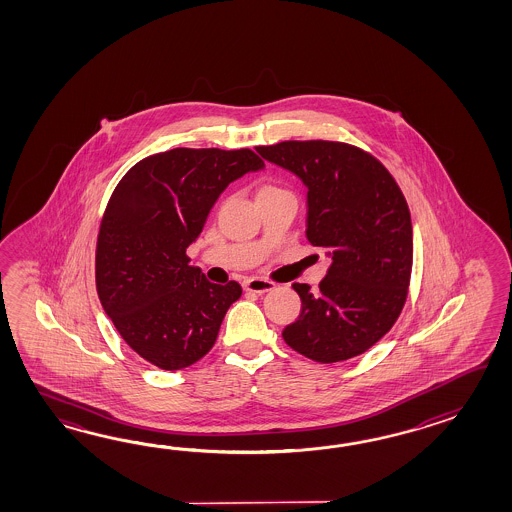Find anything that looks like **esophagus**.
<instances>
[{"instance_id":"obj_1","label":"esophagus","mask_w":512,"mask_h":512,"mask_svg":"<svg viewBox=\"0 0 512 512\" xmlns=\"http://www.w3.org/2000/svg\"><path fill=\"white\" fill-rule=\"evenodd\" d=\"M276 287V283L269 282V280H261V278H249L247 282L243 283V289L249 293H269Z\"/></svg>"}]
</instances>
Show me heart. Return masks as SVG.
<instances>
[{
  "mask_svg": "<svg viewBox=\"0 0 512 512\" xmlns=\"http://www.w3.org/2000/svg\"><path fill=\"white\" fill-rule=\"evenodd\" d=\"M265 188H274V186H271V185L261 186L260 190H265Z\"/></svg>",
  "mask_w": 512,
  "mask_h": 512,
  "instance_id": "b5f03b06",
  "label": "heart"
}]
</instances>
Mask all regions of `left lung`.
Returning <instances> with one entry per match:
<instances>
[{
    "mask_svg": "<svg viewBox=\"0 0 512 512\" xmlns=\"http://www.w3.org/2000/svg\"><path fill=\"white\" fill-rule=\"evenodd\" d=\"M256 152L304 181L307 240L331 256L316 291L293 283L302 313L283 340L322 364L353 359L392 329L408 296L414 240L403 192L377 157L346 142L283 141Z\"/></svg>",
    "mask_w": 512,
    "mask_h": 512,
    "instance_id": "1",
    "label": "left lung"
}]
</instances>
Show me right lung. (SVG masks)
<instances>
[{"mask_svg": "<svg viewBox=\"0 0 512 512\" xmlns=\"http://www.w3.org/2000/svg\"><path fill=\"white\" fill-rule=\"evenodd\" d=\"M265 163L249 148H174L131 166L98 229L95 280L120 337L161 370L203 359L241 285L208 282L186 249L227 186Z\"/></svg>", "mask_w": 512, "mask_h": 512, "instance_id": "right-lung-1", "label": "right lung"}]
</instances>
